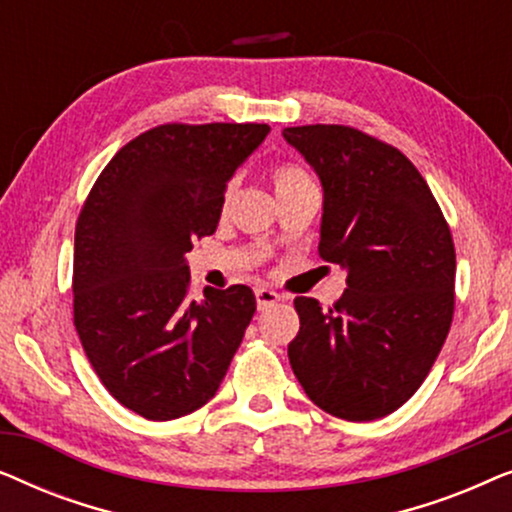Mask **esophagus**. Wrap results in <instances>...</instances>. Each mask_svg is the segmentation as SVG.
<instances>
[{
  "label": "esophagus",
  "mask_w": 512,
  "mask_h": 512,
  "mask_svg": "<svg viewBox=\"0 0 512 512\" xmlns=\"http://www.w3.org/2000/svg\"><path fill=\"white\" fill-rule=\"evenodd\" d=\"M279 300H282V296H279L277 291L265 289V286H258V289H256V303H258V310H268V307H272L275 303H279Z\"/></svg>",
  "instance_id": "esophagus-1"
}]
</instances>
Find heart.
I'll return each mask as SVG.
<instances>
[{
	"label": "heart",
	"instance_id": "1",
	"mask_svg": "<svg viewBox=\"0 0 512 512\" xmlns=\"http://www.w3.org/2000/svg\"><path fill=\"white\" fill-rule=\"evenodd\" d=\"M272 181H275L277 193H282V191H286V188L303 184V181H310V177H307V172L303 170V167H298L293 163H279L272 167ZM230 193H233V188L228 186L226 195H223V205L230 200Z\"/></svg>",
	"mask_w": 512,
	"mask_h": 512
}]
</instances>
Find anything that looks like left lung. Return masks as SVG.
<instances>
[{
    "mask_svg": "<svg viewBox=\"0 0 512 512\" xmlns=\"http://www.w3.org/2000/svg\"><path fill=\"white\" fill-rule=\"evenodd\" d=\"M284 139L324 186L319 256L347 270L333 307L298 296L289 361L314 405L347 422L401 408L429 375L454 314L450 226L396 146L349 125H298Z\"/></svg>",
    "mask_w": 512,
    "mask_h": 512,
    "instance_id": "obj_1",
    "label": "left lung"
}]
</instances>
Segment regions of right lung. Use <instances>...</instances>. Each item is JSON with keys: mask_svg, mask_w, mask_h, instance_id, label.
I'll return each mask as SVG.
<instances>
[{"mask_svg": "<svg viewBox=\"0 0 512 512\" xmlns=\"http://www.w3.org/2000/svg\"><path fill=\"white\" fill-rule=\"evenodd\" d=\"M265 123H165L109 160L74 235V326L104 389L153 422L214 398L256 296L235 284L191 298L186 251L219 226L226 184Z\"/></svg>", "mask_w": 512, "mask_h": 512, "instance_id": "add662e5", "label": "right lung"}]
</instances>
